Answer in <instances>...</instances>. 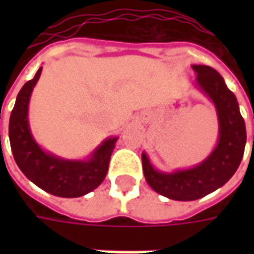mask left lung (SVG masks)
Returning a JSON list of instances; mask_svg holds the SVG:
<instances>
[{
	"mask_svg": "<svg viewBox=\"0 0 254 254\" xmlns=\"http://www.w3.org/2000/svg\"><path fill=\"white\" fill-rule=\"evenodd\" d=\"M197 83L213 100L219 117V143L208 159L190 170L163 174L152 169L147 155H141L144 177L155 191L171 200L190 201L223 187L238 169L246 144L245 121L235 95L213 67L193 65Z\"/></svg>",
	"mask_w": 254,
	"mask_h": 254,
	"instance_id": "left-lung-1",
	"label": "left lung"
}]
</instances>
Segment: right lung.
Masks as SVG:
<instances>
[{
    "label": "right lung",
    "mask_w": 254,
    "mask_h": 254,
    "mask_svg": "<svg viewBox=\"0 0 254 254\" xmlns=\"http://www.w3.org/2000/svg\"><path fill=\"white\" fill-rule=\"evenodd\" d=\"M42 67L20 89L9 120L12 154L24 176L43 190L60 197H80L98 188L105 180L117 138H109L88 162H70L45 154L34 141L28 127V102Z\"/></svg>",
    "instance_id": "right-lung-1"
}]
</instances>
